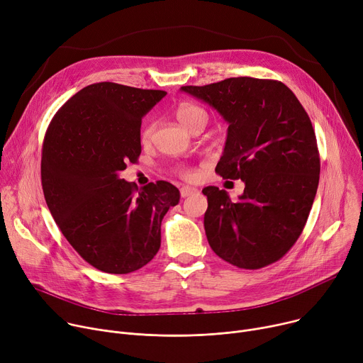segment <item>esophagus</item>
<instances>
[{
    "mask_svg": "<svg viewBox=\"0 0 363 363\" xmlns=\"http://www.w3.org/2000/svg\"><path fill=\"white\" fill-rule=\"evenodd\" d=\"M194 193H198V189L190 187V186H183L180 189V196L182 198H189V196H191V194H194Z\"/></svg>",
    "mask_w": 363,
    "mask_h": 363,
    "instance_id": "obj_1",
    "label": "esophagus"
}]
</instances>
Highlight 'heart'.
I'll return each instance as SVG.
<instances>
[{"mask_svg":"<svg viewBox=\"0 0 363 363\" xmlns=\"http://www.w3.org/2000/svg\"><path fill=\"white\" fill-rule=\"evenodd\" d=\"M176 116L179 119V122L190 132H193L196 128L199 126H203L208 123V113L206 110L198 104L194 103H182L177 110H176ZM154 133V125H148L144 130H143V141L147 143L151 139ZM180 174L186 179L191 177V172L187 170V169H183L180 172Z\"/></svg>","mask_w":363,"mask_h":363,"instance_id":"heart-1","label":"heart"}]
</instances>
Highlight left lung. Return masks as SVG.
Listing matches in <instances>:
<instances>
[{
  "label": "left lung",
  "mask_w": 363,
  "mask_h": 363,
  "mask_svg": "<svg viewBox=\"0 0 363 363\" xmlns=\"http://www.w3.org/2000/svg\"><path fill=\"white\" fill-rule=\"evenodd\" d=\"M182 91L215 107L230 123L215 172L245 184L237 202L215 186L202 190L211 248L240 269L281 260L306 224L320 180L315 132L305 108L276 79L237 77Z\"/></svg>",
  "instance_id": "8db88e82"
}]
</instances>
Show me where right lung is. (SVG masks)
<instances>
[{
    "label": "right lung",
    "instance_id": "1",
    "mask_svg": "<svg viewBox=\"0 0 363 363\" xmlns=\"http://www.w3.org/2000/svg\"><path fill=\"white\" fill-rule=\"evenodd\" d=\"M116 82L74 94L48 126L42 189L64 237L93 267L126 274L144 267L161 245V220L180 193L158 180L138 189L119 179L141 154V122L165 96Z\"/></svg>",
    "mask_w": 363,
    "mask_h": 363
}]
</instances>
